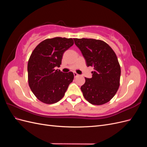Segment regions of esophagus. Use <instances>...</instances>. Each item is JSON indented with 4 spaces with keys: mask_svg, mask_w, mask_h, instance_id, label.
<instances>
[{
    "mask_svg": "<svg viewBox=\"0 0 147 147\" xmlns=\"http://www.w3.org/2000/svg\"><path fill=\"white\" fill-rule=\"evenodd\" d=\"M74 77H77L79 76V75L77 73H76V72H74Z\"/></svg>",
    "mask_w": 147,
    "mask_h": 147,
    "instance_id": "esophagus-1",
    "label": "esophagus"
}]
</instances>
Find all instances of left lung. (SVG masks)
<instances>
[{"mask_svg":"<svg viewBox=\"0 0 147 147\" xmlns=\"http://www.w3.org/2000/svg\"><path fill=\"white\" fill-rule=\"evenodd\" d=\"M74 40L86 65L94 69L92 78H85V83L81 86L83 96L91 104L103 105L113 98L119 86L121 68L117 56L112 48L100 40Z\"/></svg>","mask_w":147,"mask_h":147,"instance_id":"left-lung-1","label":"left lung"}]
</instances>
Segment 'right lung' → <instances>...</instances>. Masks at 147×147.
Returning a JSON list of instances; mask_svg holds the SVG:
<instances>
[{
    "mask_svg": "<svg viewBox=\"0 0 147 147\" xmlns=\"http://www.w3.org/2000/svg\"><path fill=\"white\" fill-rule=\"evenodd\" d=\"M73 45L72 38H47L31 54L28 64L29 86L43 103L52 104L59 101L72 82L73 72L63 73L55 68L59 67L63 53Z\"/></svg>",
    "mask_w": 147,
    "mask_h": 147,
    "instance_id": "right-lung-1",
    "label": "right lung"
}]
</instances>
